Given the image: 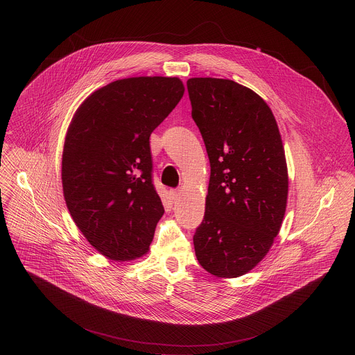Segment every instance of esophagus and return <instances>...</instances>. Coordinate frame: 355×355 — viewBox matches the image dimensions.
I'll return each instance as SVG.
<instances>
[{
    "label": "esophagus",
    "instance_id": "esophagus-1",
    "mask_svg": "<svg viewBox=\"0 0 355 355\" xmlns=\"http://www.w3.org/2000/svg\"><path fill=\"white\" fill-rule=\"evenodd\" d=\"M171 197H172L173 201H176L180 197V190H172L171 191Z\"/></svg>",
    "mask_w": 355,
    "mask_h": 355
}]
</instances>
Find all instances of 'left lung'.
Returning <instances> with one entry per match:
<instances>
[{
    "label": "left lung",
    "instance_id": "8db88e82",
    "mask_svg": "<svg viewBox=\"0 0 355 355\" xmlns=\"http://www.w3.org/2000/svg\"><path fill=\"white\" fill-rule=\"evenodd\" d=\"M210 179L194 249L205 270L238 277L266 255L287 206L288 175L277 123L253 90L230 79L187 80Z\"/></svg>",
    "mask_w": 355,
    "mask_h": 355
}]
</instances>
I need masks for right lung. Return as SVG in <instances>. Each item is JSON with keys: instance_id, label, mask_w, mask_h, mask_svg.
I'll list each match as a JSON object with an SVG mask.
<instances>
[{"instance_id": "1", "label": "right lung", "mask_w": 355, "mask_h": 355, "mask_svg": "<svg viewBox=\"0 0 355 355\" xmlns=\"http://www.w3.org/2000/svg\"><path fill=\"white\" fill-rule=\"evenodd\" d=\"M183 93L178 78L120 79L87 97L69 124L61 165L65 203L90 245L113 261L149 250L164 214L149 138Z\"/></svg>"}]
</instances>
